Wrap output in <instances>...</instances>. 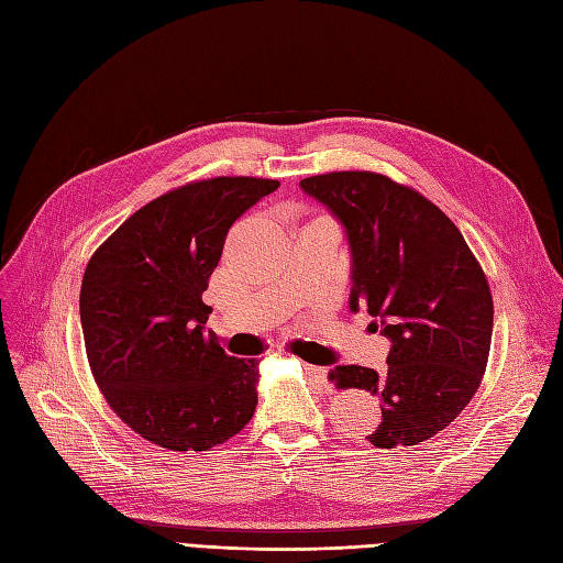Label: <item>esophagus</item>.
<instances>
[{"label": "esophagus", "instance_id": "1", "mask_svg": "<svg viewBox=\"0 0 563 563\" xmlns=\"http://www.w3.org/2000/svg\"><path fill=\"white\" fill-rule=\"evenodd\" d=\"M302 368H305V373H308V376L314 380V383H319L323 389L329 387V371L323 368V366H312V364H302Z\"/></svg>", "mask_w": 563, "mask_h": 563}]
</instances>
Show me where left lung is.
I'll return each instance as SVG.
<instances>
[{"instance_id":"obj_1","label":"left lung","mask_w":563,"mask_h":563,"mask_svg":"<svg viewBox=\"0 0 563 563\" xmlns=\"http://www.w3.org/2000/svg\"><path fill=\"white\" fill-rule=\"evenodd\" d=\"M343 223L352 258L350 310L389 338L387 373L338 366L340 389L380 397L376 449L416 446L460 416L479 389L493 335V298L453 220L413 187L373 172L300 180Z\"/></svg>"}]
</instances>
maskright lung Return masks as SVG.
I'll use <instances>...</instances> for the list:
<instances>
[{
	"mask_svg": "<svg viewBox=\"0 0 563 563\" xmlns=\"http://www.w3.org/2000/svg\"><path fill=\"white\" fill-rule=\"evenodd\" d=\"M279 180L220 176L145 203L96 249L79 317L93 380L133 432L168 451H207L244 430L258 360L230 356L201 300L228 230Z\"/></svg>",
	"mask_w": 563,
	"mask_h": 563,
	"instance_id": "add662e5",
	"label": "right lung"
}]
</instances>
